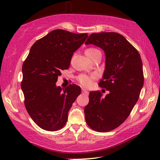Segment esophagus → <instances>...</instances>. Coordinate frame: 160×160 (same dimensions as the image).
Returning <instances> with one entry per match:
<instances>
[{
  "label": "esophagus",
  "instance_id": "esophagus-1",
  "mask_svg": "<svg viewBox=\"0 0 160 160\" xmlns=\"http://www.w3.org/2000/svg\"><path fill=\"white\" fill-rule=\"evenodd\" d=\"M82 94H87V95H88V94H89V92L88 91H87L86 90H85V89H82Z\"/></svg>",
  "mask_w": 160,
  "mask_h": 160
}]
</instances>
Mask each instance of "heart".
<instances>
[{"mask_svg": "<svg viewBox=\"0 0 160 160\" xmlns=\"http://www.w3.org/2000/svg\"><path fill=\"white\" fill-rule=\"evenodd\" d=\"M97 53H100V51L94 48H89L85 50V55L90 58L92 56H94V54ZM94 76H88L86 75H80L78 77V81L84 87H89L92 83V81L94 79Z\"/></svg>", "mask_w": 160, "mask_h": 160, "instance_id": "obj_1", "label": "heart"}]
</instances>
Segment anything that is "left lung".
<instances>
[{"label":"left lung","mask_w":160,"mask_h":160,"mask_svg":"<svg viewBox=\"0 0 160 160\" xmlns=\"http://www.w3.org/2000/svg\"><path fill=\"white\" fill-rule=\"evenodd\" d=\"M104 51L105 69L99 86L109 91L105 97L91 91L85 107V121L98 132L112 131L128 117L139 99L144 83L140 53L116 32L94 33L85 42Z\"/></svg>","instance_id":"8db88e82"}]
</instances>
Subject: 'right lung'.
<instances>
[{
  "label": "right lung",
  "mask_w": 160,
  "mask_h": 160,
  "mask_svg": "<svg viewBox=\"0 0 160 160\" xmlns=\"http://www.w3.org/2000/svg\"><path fill=\"white\" fill-rule=\"evenodd\" d=\"M88 37L55 29L32 45L23 63L21 89L26 109L45 131H56L66 125L72 103L81 93L80 87L75 84L63 89L56 82Z\"/></svg>",
  "instance_id": "right-lung-1"
}]
</instances>
